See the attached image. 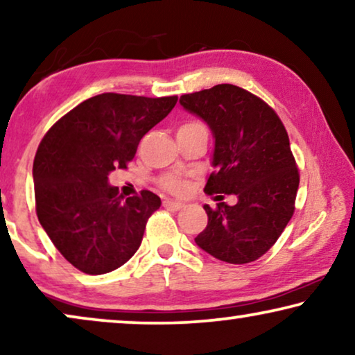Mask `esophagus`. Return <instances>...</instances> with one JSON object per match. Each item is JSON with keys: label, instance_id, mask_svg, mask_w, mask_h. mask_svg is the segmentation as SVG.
Here are the masks:
<instances>
[{"label": "esophagus", "instance_id": "34e87169", "mask_svg": "<svg viewBox=\"0 0 355 355\" xmlns=\"http://www.w3.org/2000/svg\"><path fill=\"white\" fill-rule=\"evenodd\" d=\"M163 205L166 207V208H169V210H173V211H179V210H182V208H184V203L182 202L171 200V198H166V200L163 202Z\"/></svg>", "mask_w": 355, "mask_h": 355}]
</instances>
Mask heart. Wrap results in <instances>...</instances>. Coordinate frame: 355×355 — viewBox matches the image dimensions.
<instances>
[{
    "mask_svg": "<svg viewBox=\"0 0 355 355\" xmlns=\"http://www.w3.org/2000/svg\"><path fill=\"white\" fill-rule=\"evenodd\" d=\"M191 124H197V123H189L186 125H191ZM163 187L173 193H182L186 191V182H184L179 176H176V174H169V176L163 179Z\"/></svg>",
    "mask_w": 355,
    "mask_h": 355,
    "instance_id": "obj_1",
    "label": "heart"
}]
</instances>
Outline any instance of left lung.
I'll return each instance as SVG.
<instances>
[{
	"label": "left lung",
	"mask_w": 355,
	"mask_h": 355,
	"mask_svg": "<svg viewBox=\"0 0 355 355\" xmlns=\"http://www.w3.org/2000/svg\"><path fill=\"white\" fill-rule=\"evenodd\" d=\"M179 103L210 128L215 140V171L203 191L237 197L232 207L203 205L208 225L196 244L227 263L260 259L293 216L299 189L283 123L263 100L231 84L182 95Z\"/></svg>",
	"instance_id": "obj_1"
}]
</instances>
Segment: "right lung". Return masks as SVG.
Wrapping results in <instances>:
<instances>
[{"label": "right lung", "instance_id": "add662e5", "mask_svg": "<svg viewBox=\"0 0 355 355\" xmlns=\"http://www.w3.org/2000/svg\"><path fill=\"white\" fill-rule=\"evenodd\" d=\"M176 101L178 96H92L62 116L38 145L32 169L38 221L77 270L110 273L137 252L162 200L150 191L124 198L108 176L125 168L140 139Z\"/></svg>", "mask_w": 355, "mask_h": 355}]
</instances>
